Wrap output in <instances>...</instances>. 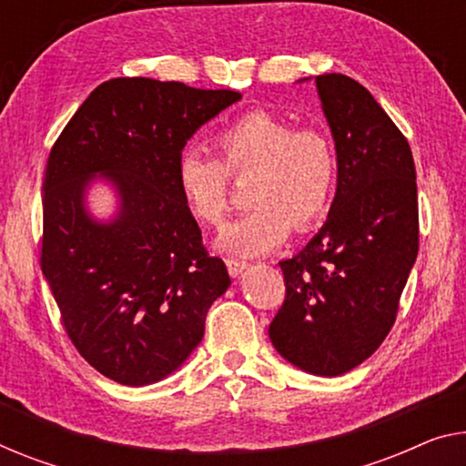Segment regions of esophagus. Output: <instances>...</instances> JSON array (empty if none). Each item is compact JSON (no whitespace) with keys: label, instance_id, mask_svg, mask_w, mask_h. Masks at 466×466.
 Returning a JSON list of instances; mask_svg holds the SVG:
<instances>
[{"label":"esophagus","instance_id":"34e87169","mask_svg":"<svg viewBox=\"0 0 466 466\" xmlns=\"http://www.w3.org/2000/svg\"><path fill=\"white\" fill-rule=\"evenodd\" d=\"M226 266H228V272H230L232 278H238L242 272H245L248 263L240 261V259H226Z\"/></svg>","mask_w":466,"mask_h":466}]
</instances>
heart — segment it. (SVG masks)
Masks as SVG:
<instances>
[{
    "mask_svg": "<svg viewBox=\"0 0 466 466\" xmlns=\"http://www.w3.org/2000/svg\"><path fill=\"white\" fill-rule=\"evenodd\" d=\"M218 158L186 148L176 161V186L198 224L219 226L228 211L232 176H247L255 205L219 236L218 248L259 257L280 247L295 228L308 232L329 213L339 163L332 142L318 129H297L269 110H248L215 136Z\"/></svg>",
    "mask_w": 466,
    "mask_h": 466,
    "instance_id": "obj_1",
    "label": "heart"
}]
</instances>
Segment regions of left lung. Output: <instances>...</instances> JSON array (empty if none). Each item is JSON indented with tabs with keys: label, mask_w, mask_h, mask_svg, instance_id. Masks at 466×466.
<instances>
[{
	"label": "left lung",
	"mask_w": 466,
	"mask_h": 466,
	"mask_svg": "<svg viewBox=\"0 0 466 466\" xmlns=\"http://www.w3.org/2000/svg\"><path fill=\"white\" fill-rule=\"evenodd\" d=\"M314 81L335 140L337 192L320 232L280 261L287 299L268 332L299 370L339 377L391 330L419 253V197L410 146L372 94L341 73Z\"/></svg>",
	"instance_id": "obj_1"
}]
</instances>
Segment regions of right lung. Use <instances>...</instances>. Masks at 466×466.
<instances>
[{
	"instance_id": "right-lung-1",
	"label": "right lung",
	"mask_w": 466,
	"mask_h": 466,
	"mask_svg": "<svg viewBox=\"0 0 466 466\" xmlns=\"http://www.w3.org/2000/svg\"><path fill=\"white\" fill-rule=\"evenodd\" d=\"M232 89L119 77L66 123L44 177L41 272L73 345L121 385L158 383L205 335L211 303L230 287L176 186L186 142L238 102ZM98 181L116 192L108 220L88 211Z\"/></svg>"
}]
</instances>
